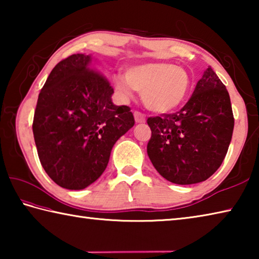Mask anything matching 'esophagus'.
Here are the masks:
<instances>
[{
	"label": "esophagus",
	"mask_w": 259,
	"mask_h": 259,
	"mask_svg": "<svg viewBox=\"0 0 259 259\" xmlns=\"http://www.w3.org/2000/svg\"><path fill=\"white\" fill-rule=\"evenodd\" d=\"M134 115H135V121L137 122V123H144V122H145V115H144L143 113H140V112H138V111H136L135 113H134Z\"/></svg>",
	"instance_id": "1"
}]
</instances>
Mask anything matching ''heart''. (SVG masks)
I'll return each mask as SVG.
<instances>
[{
	"label": "heart",
	"mask_w": 259,
	"mask_h": 259,
	"mask_svg": "<svg viewBox=\"0 0 259 259\" xmlns=\"http://www.w3.org/2000/svg\"><path fill=\"white\" fill-rule=\"evenodd\" d=\"M115 89L130 98L136 90L143 94L145 106L156 113L176 109L186 99L191 78L184 68L170 63H146L130 67L114 80Z\"/></svg>",
	"instance_id": "1"
}]
</instances>
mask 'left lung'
Segmentation results:
<instances>
[{
	"instance_id": "1",
	"label": "left lung",
	"mask_w": 259,
	"mask_h": 259,
	"mask_svg": "<svg viewBox=\"0 0 259 259\" xmlns=\"http://www.w3.org/2000/svg\"><path fill=\"white\" fill-rule=\"evenodd\" d=\"M147 124V154L157 172L179 185L204 182L224 161L233 135L229 91L208 67L181 111L148 117Z\"/></svg>"
}]
</instances>
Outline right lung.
Here are the masks:
<instances>
[{
  "instance_id": "obj_1",
  "label": "right lung",
  "mask_w": 259,
  "mask_h": 259,
  "mask_svg": "<svg viewBox=\"0 0 259 259\" xmlns=\"http://www.w3.org/2000/svg\"><path fill=\"white\" fill-rule=\"evenodd\" d=\"M76 54L56 65L38 95L33 134L38 159L52 181L83 190L106 169L111 151L135 124L130 107L112 102L113 88Z\"/></svg>"
}]
</instances>
